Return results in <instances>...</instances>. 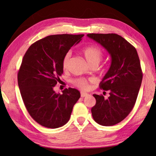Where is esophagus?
<instances>
[{"mask_svg":"<svg viewBox=\"0 0 156 156\" xmlns=\"http://www.w3.org/2000/svg\"><path fill=\"white\" fill-rule=\"evenodd\" d=\"M87 95H88V94L84 93V92H81V93H80V96H81V97H82V98L85 97V96H87Z\"/></svg>","mask_w":156,"mask_h":156,"instance_id":"esophagus-1","label":"esophagus"}]
</instances>
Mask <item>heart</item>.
Returning <instances> with one entry per match:
<instances>
[{
  "label": "heart",
  "mask_w": 156,
  "mask_h": 156,
  "mask_svg": "<svg viewBox=\"0 0 156 156\" xmlns=\"http://www.w3.org/2000/svg\"><path fill=\"white\" fill-rule=\"evenodd\" d=\"M83 54L90 66L92 65H98L102 59V56H103L101 50L95 46L86 47L85 48L83 49ZM71 56H72V54H71L70 51H69L67 54H65L64 57H63L62 65V68L64 69H67L68 68V66L69 65ZM73 83L77 87L83 89V90L87 89L89 86L88 81L83 78L75 79L73 81Z\"/></svg>",
  "instance_id": "1"
}]
</instances>
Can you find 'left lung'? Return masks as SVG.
Segmentation results:
<instances>
[{"instance_id":"obj_1","label":"left lung","mask_w":156,"mask_h":156,"mask_svg":"<svg viewBox=\"0 0 156 156\" xmlns=\"http://www.w3.org/2000/svg\"><path fill=\"white\" fill-rule=\"evenodd\" d=\"M89 38L101 44L112 58V63L100 89L109 91V97L94 94L96 100L91 108L94 120L102 126H113L122 121L135 105L140 88L142 72L135 47L116 34H89Z\"/></svg>"}]
</instances>
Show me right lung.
I'll return each instance as SVG.
<instances>
[{
    "mask_svg": "<svg viewBox=\"0 0 156 156\" xmlns=\"http://www.w3.org/2000/svg\"><path fill=\"white\" fill-rule=\"evenodd\" d=\"M83 36H48L31 44L23 56L18 72V87L28 113L42 126L56 129L65 125L80 98L77 89H65L60 94L54 87L63 73V57Z\"/></svg>",
    "mask_w": 156,
    "mask_h": 156,
    "instance_id": "1",
    "label": "right lung"
}]
</instances>
